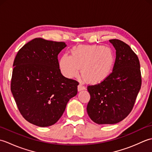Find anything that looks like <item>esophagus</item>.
<instances>
[{
  "mask_svg": "<svg viewBox=\"0 0 152 152\" xmlns=\"http://www.w3.org/2000/svg\"><path fill=\"white\" fill-rule=\"evenodd\" d=\"M84 89H86V87L85 86H82V84H79L78 86V90L79 91H82V90H84Z\"/></svg>",
  "mask_w": 152,
  "mask_h": 152,
  "instance_id": "34e87169",
  "label": "esophagus"
}]
</instances>
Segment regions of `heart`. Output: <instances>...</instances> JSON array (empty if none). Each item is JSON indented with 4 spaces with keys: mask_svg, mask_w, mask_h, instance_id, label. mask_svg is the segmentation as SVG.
<instances>
[{
    "mask_svg": "<svg viewBox=\"0 0 152 152\" xmlns=\"http://www.w3.org/2000/svg\"><path fill=\"white\" fill-rule=\"evenodd\" d=\"M115 57L108 47L99 45H84L72 48L70 56L63 55L59 60V69L67 78L81 74L87 81L101 83L107 79L114 69Z\"/></svg>",
    "mask_w": 152,
    "mask_h": 152,
    "instance_id": "1",
    "label": "heart"
}]
</instances>
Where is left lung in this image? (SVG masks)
<instances>
[{
	"label": "left lung",
	"instance_id": "8db88e82",
	"mask_svg": "<svg viewBox=\"0 0 152 152\" xmlns=\"http://www.w3.org/2000/svg\"><path fill=\"white\" fill-rule=\"evenodd\" d=\"M115 50L114 69L101 83L89 86L91 99L87 112L100 125L115 124L129 114L141 88L138 58L130 46L118 39L110 40Z\"/></svg>",
	"mask_w": 152,
	"mask_h": 152
}]
</instances>
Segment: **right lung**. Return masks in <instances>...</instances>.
<instances>
[{
    "label": "right lung",
    "mask_w": 152,
    "mask_h": 152,
    "mask_svg": "<svg viewBox=\"0 0 152 152\" xmlns=\"http://www.w3.org/2000/svg\"><path fill=\"white\" fill-rule=\"evenodd\" d=\"M66 46L63 42L37 38L14 59L11 91L23 117L38 127L56 124L78 93V82L65 78L59 69L57 56Z\"/></svg>",
    "instance_id": "1"
}]
</instances>
